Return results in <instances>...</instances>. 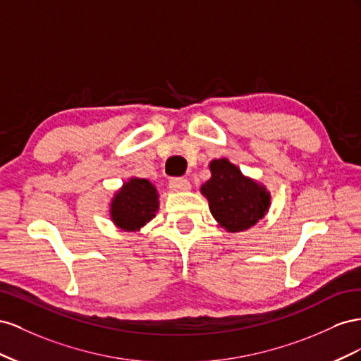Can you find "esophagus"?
Returning a JSON list of instances; mask_svg holds the SVG:
<instances>
[{
  "instance_id": "34e87169",
  "label": "esophagus",
  "mask_w": 361,
  "mask_h": 361,
  "mask_svg": "<svg viewBox=\"0 0 361 361\" xmlns=\"http://www.w3.org/2000/svg\"><path fill=\"white\" fill-rule=\"evenodd\" d=\"M169 189H171L172 192L189 190V189H190V183L188 181V178H183V177L172 178V180L169 181Z\"/></svg>"
}]
</instances>
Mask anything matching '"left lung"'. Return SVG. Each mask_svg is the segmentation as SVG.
I'll return each mask as SVG.
<instances>
[{"label":"left lung","mask_w":361,"mask_h":361,"mask_svg":"<svg viewBox=\"0 0 361 361\" xmlns=\"http://www.w3.org/2000/svg\"><path fill=\"white\" fill-rule=\"evenodd\" d=\"M212 178L201 193L209 200L210 212L226 231L238 233L259 222L271 205V195L226 159L210 163Z\"/></svg>","instance_id":"left-lung-1"}]
</instances>
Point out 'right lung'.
Masks as SVG:
<instances>
[{"label":"right lung","instance_id":"right-lung-1","mask_svg":"<svg viewBox=\"0 0 361 361\" xmlns=\"http://www.w3.org/2000/svg\"><path fill=\"white\" fill-rule=\"evenodd\" d=\"M159 210V193L145 178H131L111 201L110 216L119 228L136 231L149 222Z\"/></svg>","mask_w":361,"mask_h":361}]
</instances>
